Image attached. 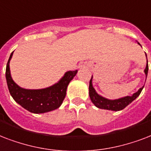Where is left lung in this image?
Listing matches in <instances>:
<instances>
[{
	"instance_id": "1",
	"label": "left lung",
	"mask_w": 151,
	"mask_h": 151,
	"mask_svg": "<svg viewBox=\"0 0 151 151\" xmlns=\"http://www.w3.org/2000/svg\"><path fill=\"white\" fill-rule=\"evenodd\" d=\"M144 72L146 76H147V72H148V64L147 65V67L145 68ZM91 80H91H90V85H89V95H90L91 100L92 102L98 108L102 109H108V110L119 111L124 109L126 106H128L131 102H132L139 95L141 91H142V88H143V86L141 87L136 93L133 94L132 96H127L124 97V98H122V99H116V100H109V99H105L103 97L100 96V95L97 94L96 91H94V87L92 86Z\"/></svg>"
}]
</instances>
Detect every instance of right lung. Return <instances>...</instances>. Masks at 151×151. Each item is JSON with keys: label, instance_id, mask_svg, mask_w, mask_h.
<instances>
[{"label": "right lung", "instance_id": "add662e5", "mask_svg": "<svg viewBox=\"0 0 151 151\" xmlns=\"http://www.w3.org/2000/svg\"><path fill=\"white\" fill-rule=\"evenodd\" d=\"M12 53L10 55L7 63L5 76L9 92L14 100L22 107L33 113H47L59 108L66 96L68 85L74 78L77 70L66 72L59 83L48 88L41 90L23 89L15 83L10 75L9 61Z\"/></svg>", "mask_w": 151, "mask_h": 151}]
</instances>
